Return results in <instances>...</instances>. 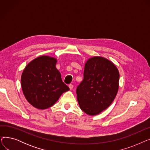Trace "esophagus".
<instances>
[{"label": "esophagus", "instance_id": "34e87169", "mask_svg": "<svg viewBox=\"0 0 150 150\" xmlns=\"http://www.w3.org/2000/svg\"><path fill=\"white\" fill-rule=\"evenodd\" d=\"M69 88H70V90H72V89H73V88H74V85L72 84H70L69 85Z\"/></svg>", "mask_w": 150, "mask_h": 150}]
</instances>
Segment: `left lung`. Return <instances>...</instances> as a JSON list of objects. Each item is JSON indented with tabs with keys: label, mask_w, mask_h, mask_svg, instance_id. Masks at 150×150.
<instances>
[{
	"label": "left lung",
	"mask_w": 150,
	"mask_h": 150,
	"mask_svg": "<svg viewBox=\"0 0 150 150\" xmlns=\"http://www.w3.org/2000/svg\"><path fill=\"white\" fill-rule=\"evenodd\" d=\"M119 72L112 62L96 57L86 63L84 78L76 88L78 104L81 110L96 115L108 108L119 89Z\"/></svg>",
	"instance_id": "8db88e82"
}]
</instances>
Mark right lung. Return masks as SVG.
Masks as SVG:
<instances>
[{
	"mask_svg": "<svg viewBox=\"0 0 150 150\" xmlns=\"http://www.w3.org/2000/svg\"><path fill=\"white\" fill-rule=\"evenodd\" d=\"M57 59L42 56L31 61L21 76L23 93L34 107L45 109L53 106L61 94L69 90L56 68Z\"/></svg>",
	"mask_w": 150,
	"mask_h": 150,
	"instance_id": "1",
	"label": "right lung"
}]
</instances>
